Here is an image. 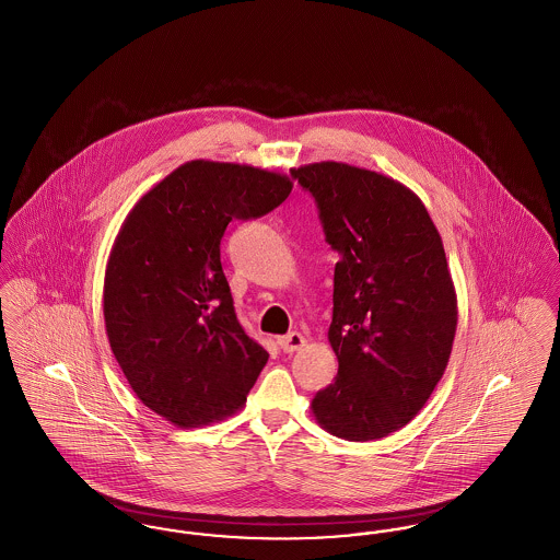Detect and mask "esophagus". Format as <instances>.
I'll use <instances>...</instances> for the list:
<instances>
[{
	"mask_svg": "<svg viewBox=\"0 0 560 560\" xmlns=\"http://www.w3.org/2000/svg\"><path fill=\"white\" fill-rule=\"evenodd\" d=\"M277 342H279L281 350H283V352H288V354H292V352L300 350V348H304V345H306L304 336H302V334H298V331H290L288 336H281Z\"/></svg>",
	"mask_w": 560,
	"mask_h": 560,
	"instance_id": "esophagus-1",
	"label": "esophagus"
}]
</instances>
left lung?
<instances>
[{"label":"left lung","mask_w":560,"mask_h":560,"mask_svg":"<svg viewBox=\"0 0 560 560\" xmlns=\"http://www.w3.org/2000/svg\"><path fill=\"white\" fill-rule=\"evenodd\" d=\"M313 192L334 270L336 382L311 402L323 430L375 441L409 424L447 370L457 295L427 206L399 180L342 161L292 167Z\"/></svg>","instance_id":"obj_1"}]
</instances>
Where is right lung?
Masks as SVG:
<instances>
[{
    "mask_svg": "<svg viewBox=\"0 0 560 560\" xmlns=\"http://www.w3.org/2000/svg\"><path fill=\"white\" fill-rule=\"evenodd\" d=\"M292 187L262 167L187 161L136 201L113 241L108 345L136 397L174 427L233 416L267 365L235 315L220 241L231 220L265 215Z\"/></svg>",
    "mask_w": 560,
    "mask_h": 560,
    "instance_id": "1",
    "label": "right lung"
}]
</instances>
